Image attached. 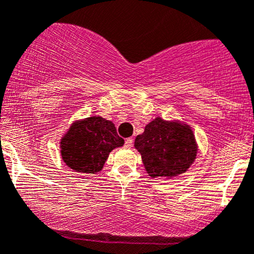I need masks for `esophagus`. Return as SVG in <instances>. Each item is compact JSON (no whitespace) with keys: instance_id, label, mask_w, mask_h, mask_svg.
I'll return each instance as SVG.
<instances>
[{"instance_id":"1","label":"esophagus","mask_w":254,"mask_h":254,"mask_svg":"<svg viewBox=\"0 0 254 254\" xmlns=\"http://www.w3.org/2000/svg\"><path fill=\"white\" fill-rule=\"evenodd\" d=\"M132 144H133V138L129 137V138H127V140H125V147H127V148H131Z\"/></svg>"}]
</instances>
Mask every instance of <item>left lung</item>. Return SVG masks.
I'll list each match as a JSON object with an SVG mask.
<instances>
[{"label":"left lung","mask_w":254,"mask_h":254,"mask_svg":"<svg viewBox=\"0 0 254 254\" xmlns=\"http://www.w3.org/2000/svg\"><path fill=\"white\" fill-rule=\"evenodd\" d=\"M142 163L152 178L185 174L196 158L194 133L187 124L155 118L135 140Z\"/></svg>","instance_id":"obj_1"}]
</instances>
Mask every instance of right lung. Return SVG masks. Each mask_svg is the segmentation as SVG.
Wrapping results in <instances>:
<instances>
[{
  "instance_id": "obj_1",
  "label": "right lung",
  "mask_w": 254,
  "mask_h": 254,
  "mask_svg": "<svg viewBox=\"0 0 254 254\" xmlns=\"http://www.w3.org/2000/svg\"><path fill=\"white\" fill-rule=\"evenodd\" d=\"M123 144L113 123L95 116L73 123L61 138L60 150L68 168L80 174H96L110 153Z\"/></svg>"
}]
</instances>
